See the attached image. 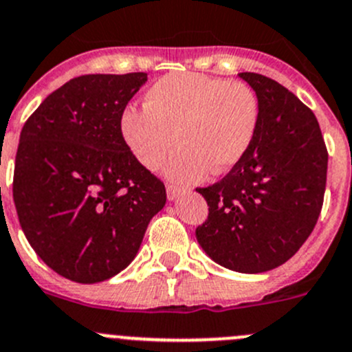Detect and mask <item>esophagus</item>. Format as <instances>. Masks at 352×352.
Here are the masks:
<instances>
[{"mask_svg":"<svg viewBox=\"0 0 352 352\" xmlns=\"http://www.w3.org/2000/svg\"><path fill=\"white\" fill-rule=\"evenodd\" d=\"M182 192H186V189H182V187L173 186V184H168V186H166V197H168V201L177 199Z\"/></svg>","mask_w":352,"mask_h":352,"instance_id":"1","label":"esophagus"}]
</instances>
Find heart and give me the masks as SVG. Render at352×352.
Wrapping results in <instances>:
<instances>
[{
	"label": "heart",
	"mask_w": 352,
	"mask_h": 352,
	"mask_svg": "<svg viewBox=\"0 0 352 352\" xmlns=\"http://www.w3.org/2000/svg\"><path fill=\"white\" fill-rule=\"evenodd\" d=\"M259 101L242 82L203 74H168L146 91L144 108H127L120 117L125 144L142 166L156 170L175 142L170 158L177 180L227 173L242 162L254 142Z\"/></svg>",
	"instance_id": "1"
}]
</instances>
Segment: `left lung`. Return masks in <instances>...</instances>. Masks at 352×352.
Listing matches in <instances>:
<instances>
[{
    "label": "left lung",
    "mask_w": 352,
    "mask_h": 352,
    "mask_svg": "<svg viewBox=\"0 0 352 352\" xmlns=\"http://www.w3.org/2000/svg\"><path fill=\"white\" fill-rule=\"evenodd\" d=\"M239 77L258 96V132L237 166L196 189L210 206L196 237L221 267L263 274L292 258L315 228L329 153L316 117L291 91L252 72Z\"/></svg>",
    "instance_id": "8db88e82"
}]
</instances>
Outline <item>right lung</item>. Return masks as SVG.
Wrapping results in <instances>:
<instances>
[{
    "instance_id": "right-lung-1",
    "label": "right lung",
    "mask_w": 352,
    "mask_h": 352,
    "mask_svg": "<svg viewBox=\"0 0 352 352\" xmlns=\"http://www.w3.org/2000/svg\"><path fill=\"white\" fill-rule=\"evenodd\" d=\"M148 74L75 77L20 132L13 201L27 241L51 270L78 284L120 274L141 248L165 186L138 162L120 117Z\"/></svg>"
}]
</instances>
